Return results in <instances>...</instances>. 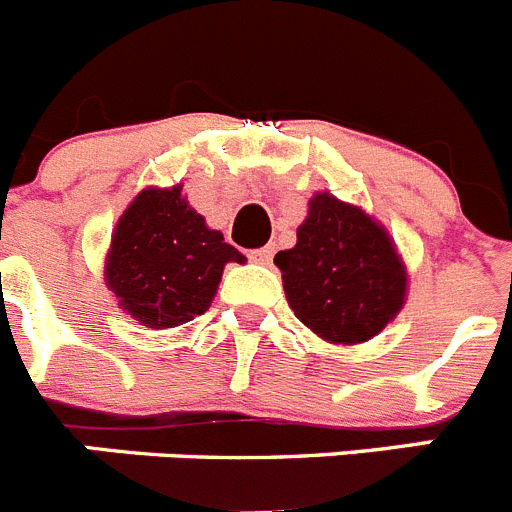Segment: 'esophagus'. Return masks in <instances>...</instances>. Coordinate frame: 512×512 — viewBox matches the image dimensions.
<instances>
[{
	"label": "esophagus",
	"instance_id": "1",
	"mask_svg": "<svg viewBox=\"0 0 512 512\" xmlns=\"http://www.w3.org/2000/svg\"><path fill=\"white\" fill-rule=\"evenodd\" d=\"M271 256H274V248H271V246L259 248V251H251V253H248V259H251L253 264H261V266L269 264Z\"/></svg>",
	"mask_w": 512,
	"mask_h": 512
}]
</instances>
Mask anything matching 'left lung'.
<instances>
[{"mask_svg":"<svg viewBox=\"0 0 512 512\" xmlns=\"http://www.w3.org/2000/svg\"><path fill=\"white\" fill-rule=\"evenodd\" d=\"M297 320L336 346L382 333L408 300V266L377 217L315 192L297 243L274 256Z\"/></svg>","mask_w":512,"mask_h":512,"instance_id":"left-lung-1","label":"left lung"}]
</instances>
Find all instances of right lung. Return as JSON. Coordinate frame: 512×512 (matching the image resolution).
Listing matches in <instances>:
<instances>
[{
    "mask_svg": "<svg viewBox=\"0 0 512 512\" xmlns=\"http://www.w3.org/2000/svg\"><path fill=\"white\" fill-rule=\"evenodd\" d=\"M230 261L243 264L246 256L205 223L182 184L146 187L112 230L104 284L130 318L166 330L212 305Z\"/></svg>",
    "mask_w": 512,
    "mask_h": 512,
    "instance_id": "right-lung-1",
    "label": "right lung"
}]
</instances>
